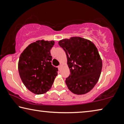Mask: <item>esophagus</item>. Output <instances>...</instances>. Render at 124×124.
I'll list each match as a JSON object with an SVG mask.
<instances>
[{"label":"esophagus","instance_id":"obj_1","mask_svg":"<svg viewBox=\"0 0 124 124\" xmlns=\"http://www.w3.org/2000/svg\"><path fill=\"white\" fill-rule=\"evenodd\" d=\"M61 67H62V66H61V65H60V66L58 67V69H59V70H60V69H61Z\"/></svg>","mask_w":124,"mask_h":124}]
</instances>
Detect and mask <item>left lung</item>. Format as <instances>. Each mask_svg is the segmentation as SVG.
I'll use <instances>...</instances> for the list:
<instances>
[{
	"label": "left lung",
	"mask_w": 124,
	"mask_h": 124,
	"mask_svg": "<svg viewBox=\"0 0 124 124\" xmlns=\"http://www.w3.org/2000/svg\"><path fill=\"white\" fill-rule=\"evenodd\" d=\"M58 44L66 52L70 74L66 80L68 89L76 95H84L98 82L102 61L95 45L79 37L63 39Z\"/></svg>",
	"instance_id": "obj_1"
}]
</instances>
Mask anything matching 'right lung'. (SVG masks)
<instances>
[{
	"instance_id": "right-lung-1",
	"label": "right lung",
	"mask_w": 124,
	"mask_h": 124,
	"mask_svg": "<svg viewBox=\"0 0 124 124\" xmlns=\"http://www.w3.org/2000/svg\"><path fill=\"white\" fill-rule=\"evenodd\" d=\"M54 40H39L29 44L20 56L18 72L25 86L36 95L51 89L57 75V68L51 64L50 50Z\"/></svg>"
}]
</instances>
